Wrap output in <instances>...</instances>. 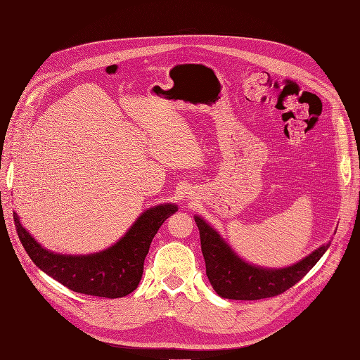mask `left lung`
I'll list each match as a JSON object with an SVG mask.
<instances>
[{"mask_svg": "<svg viewBox=\"0 0 360 360\" xmlns=\"http://www.w3.org/2000/svg\"><path fill=\"white\" fill-rule=\"evenodd\" d=\"M200 230L201 249L205 259V274L212 287L225 299L258 300L279 296L308 274L328 250L323 245L300 263L285 269H261L238 258L221 236L201 217L195 216Z\"/></svg>", "mask_w": 360, "mask_h": 360, "instance_id": "left-lung-1", "label": "left lung"}]
</instances>
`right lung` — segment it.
I'll use <instances>...</instances> for the list:
<instances>
[{
    "mask_svg": "<svg viewBox=\"0 0 360 360\" xmlns=\"http://www.w3.org/2000/svg\"><path fill=\"white\" fill-rule=\"evenodd\" d=\"M177 212L174 204H162L141 214L123 238L91 255H60L41 248L13 213L19 240L40 270L72 291L117 299L136 290L144 271V259L160 225Z\"/></svg>",
    "mask_w": 360,
    "mask_h": 360,
    "instance_id": "add662e5",
    "label": "right lung"
}]
</instances>
